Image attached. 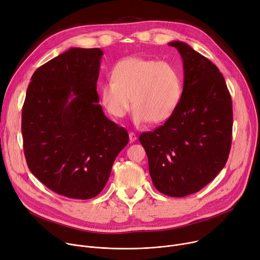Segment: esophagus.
<instances>
[{"instance_id":"1","label":"esophagus","mask_w":260,"mask_h":260,"mask_svg":"<svg viewBox=\"0 0 260 260\" xmlns=\"http://www.w3.org/2000/svg\"><path fill=\"white\" fill-rule=\"evenodd\" d=\"M128 136H129V142H131V143L135 142V141L137 140V136H136V134H135V133L131 132V133L128 134Z\"/></svg>"}]
</instances>
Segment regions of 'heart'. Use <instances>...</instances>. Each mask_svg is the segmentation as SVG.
<instances>
[{
  "label": "heart",
  "instance_id": "heart-1",
  "mask_svg": "<svg viewBox=\"0 0 260 260\" xmlns=\"http://www.w3.org/2000/svg\"><path fill=\"white\" fill-rule=\"evenodd\" d=\"M182 92V77L173 64L141 57H127L118 62L112 79L100 88L103 106L117 119L128 113L133 100L137 123L168 120L176 111Z\"/></svg>",
  "mask_w": 260,
  "mask_h": 260
}]
</instances>
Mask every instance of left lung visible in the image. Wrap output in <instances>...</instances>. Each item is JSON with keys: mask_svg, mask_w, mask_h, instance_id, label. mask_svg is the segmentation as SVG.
<instances>
[{"mask_svg": "<svg viewBox=\"0 0 260 260\" xmlns=\"http://www.w3.org/2000/svg\"><path fill=\"white\" fill-rule=\"evenodd\" d=\"M183 92L173 115L139 137L157 191L184 197L200 191L224 168L232 141V102L219 68L181 41Z\"/></svg>", "mask_w": 260, "mask_h": 260, "instance_id": "obj_1", "label": "left lung"}]
</instances>
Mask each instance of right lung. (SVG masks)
I'll return each instance as SVG.
<instances>
[{"mask_svg":"<svg viewBox=\"0 0 260 260\" xmlns=\"http://www.w3.org/2000/svg\"><path fill=\"white\" fill-rule=\"evenodd\" d=\"M101 49L73 48L40 66L21 111L23 152L33 175L53 192L90 199L105 187L128 134L99 104Z\"/></svg>","mask_w":260,"mask_h":260,"instance_id":"obj_1","label":"right lung"}]
</instances>
